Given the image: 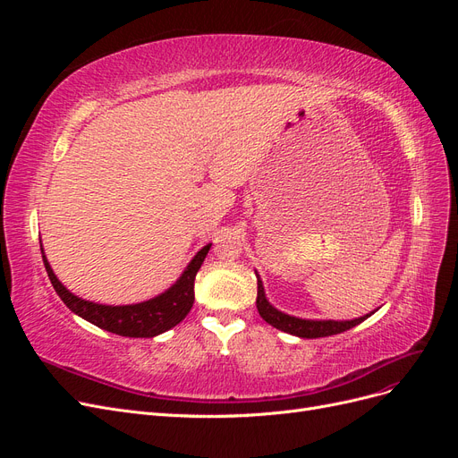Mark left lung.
Returning <instances> with one entry per match:
<instances>
[{"label": "left lung", "mask_w": 458, "mask_h": 458, "mask_svg": "<svg viewBox=\"0 0 458 458\" xmlns=\"http://www.w3.org/2000/svg\"><path fill=\"white\" fill-rule=\"evenodd\" d=\"M256 308L261 315V318L271 327L279 328L283 332H288V335H294L300 338H323V336H332V335H340L344 330H350L355 325L363 323L369 315L353 318V321H306V318H298V317H290L286 313H281L279 310H275L271 303L266 300V294H263V284L258 279V298H256Z\"/></svg>", "instance_id": "obj_1"}]
</instances>
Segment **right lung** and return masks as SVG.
<instances>
[{
    "label": "right lung",
    "instance_id": "1",
    "mask_svg": "<svg viewBox=\"0 0 458 458\" xmlns=\"http://www.w3.org/2000/svg\"><path fill=\"white\" fill-rule=\"evenodd\" d=\"M210 246L212 244L204 246L202 250L192 258L183 275L179 276V281L170 290H165L164 294L148 301L133 303V306H101V303L86 301L74 296L72 293H68V290L59 283L57 276H55L51 266L44 256V250H41V258H44V266L55 293H57L59 298L66 303L68 310L74 311L81 318H86V321L93 323L95 327L113 332V335L130 338H152L182 323L191 311L192 301H195V276L208 250H210Z\"/></svg>",
    "mask_w": 458,
    "mask_h": 458
}]
</instances>
